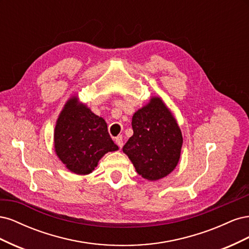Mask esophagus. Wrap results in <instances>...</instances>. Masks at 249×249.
<instances>
[{
    "label": "esophagus",
    "instance_id": "obj_1",
    "mask_svg": "<svg viewBox=\"0 0 249 249\" xmlns=\"http://www.w3.org/2000/svg\"><path fill=\"white\" fill-rule=\"evenodd\" d=\"M115 143L119 146V148H122L124 146V140H123V137L122 136H117L115 138Z\"/></svg>",
    "mask_w": 249,
    "mask_h": 249
}]
</instances>
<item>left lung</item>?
I'll use <instances>...</instances> for the list:
<instances>
[{"instance_id":"obj_1","label":"left lung","mask_w":249,"mask_h":249,"mask_svg":"<svg viewBox=\"0 0 249 249\" xmlns=\"http://www.w3.org/2000/svg\"><path fill=\"white\" fill-rule=\"evenodd\" d=\"M133 136L123 147L138 175L157 180L177 167L183 136L176 118L160 99L155 96L134 113Z\"/></svg>"}]
</instances>
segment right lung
<instances>
[{
    "mask_svg": "<svg viewBox=\"0 0 249 249\" xmlns=\"http://www.w3.org/2000/svg\"><path fill=\"white\" fill-rule=\"evenodd\" d=\"M55 152L65 167L77 175H88L101 158L118 146L111 139L105 119L71 96L57 119Z\"/></svg>",
    "mask_w": 249,
    "mask_h": 249,
    "instance_id": "obj_1",
    "label": "right lung"
}]
</instances>
